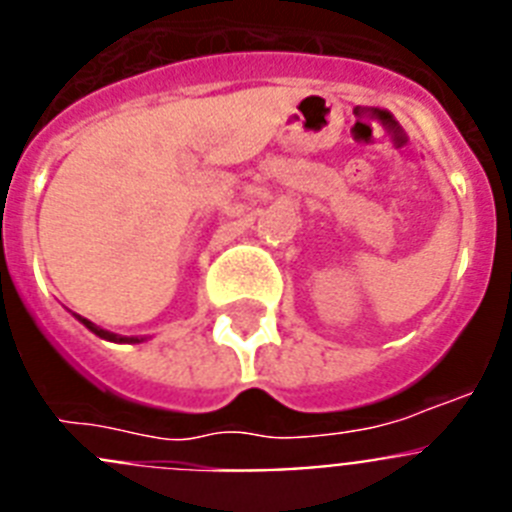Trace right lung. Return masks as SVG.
I'll return each mask as SVG.
<instances>
[{"label":"right lung","instance_id":"1","mask_svg":"<svg viewBox=\"0 0 512 512\" xmlns=\"http://www.w3.org/2000/svg\"><path fill=\"white\" fill-rule=\"evenodd\" d=\"M81 323L87 325L89 330H92V333H97L99 338H107V341H138V338H122V336H115V333H110V330H102V328H97V325L92 323V320H87V318H79Z\"/></svg>","mask_w":512,"mask_h":512}]
</instances>
